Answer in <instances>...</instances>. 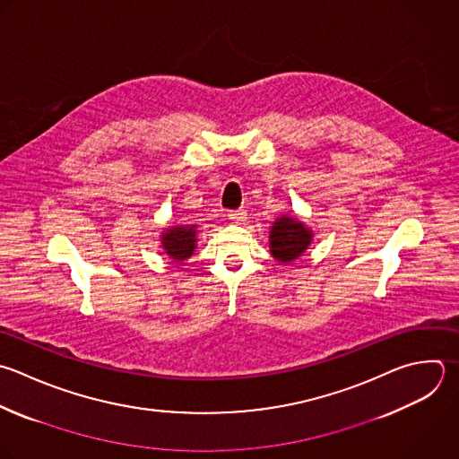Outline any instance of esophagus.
Returning <instances> with one entry per match:
<instances>
[{"instance_id":"obj_1","label":"esophagus","mask_w":459,"mask_h":459,"mask_svg":"<svg viewBox=\"0 0 459 459\" xmlns=\"http://www.w3.org/2000/svg\"><path fill=\"white\" fill-rule=\"evenodd\" d=\"M246 210H233V212H230L228 213V217L231 219V221H235V222H244L246 221Z\"/></svg>"}]
</instances>
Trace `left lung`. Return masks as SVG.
I'll use <instances>...</instances> for the list:
<instances>
[{
	"label": "left lung",
	"instance_id": "1",
	"mask_svg": "<svg viewBox=\"0 0 459 459\" xmlns=\"http://www.w3.org/2000/svg\"><path fill=\"white\" fill-rule=\"evenodd\" d=\"M312 240L310 230L292 217H281L271 228V255L280 262H292Z\"/></svg>",
	"mask_w": 459,
	"mask_h": 459
}]
</instances>
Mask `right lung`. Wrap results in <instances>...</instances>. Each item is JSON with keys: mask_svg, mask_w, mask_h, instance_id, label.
<instances>
[{"mask_svg": "<svg viewBox=\"0 0 459 459\" xmlns=\"http://www.w3.org/2000/svg\"><path fill=\"white\" fill-rule=\"evenodd\" d=\"M195 226H181L172 228L163 235V249L174 260H185L195 249Z\"/></svg>", "mask_w": 459, "mask_h": 459, "instance_id": "obj_1", "label": "right lung"}]
</instances>
